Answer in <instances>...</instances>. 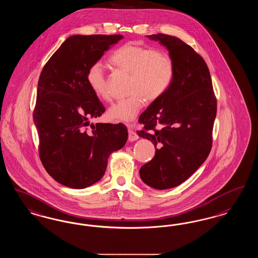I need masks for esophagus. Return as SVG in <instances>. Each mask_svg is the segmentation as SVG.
<instances>
[{
    "instance_id": "esophagus-1",
    "label": "esophagus",
    "mask_w": 258,
    "mask_h": 258,
    "mask_svg": "<svg viewBox=\"0 0 258 258\" xmlns=\"http://www.w3.org/2000/svg\"><path fill=\"white\" fill-rule=\"evenodd\" d=\"M139 138V136L137 135L136 133H134L133 130H128V140L130 141H135V140H137Z\"/></svg>"
}]
</instances>
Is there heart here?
Segmentation results:
<instances>
[{"mask_svg": "<svg viewBox=\"0 0 258 258\" xmlns=\"http://www.w3.org/2000/svg\"><path fill=\"white\" fill-rule=\"evenodd\" d=\"M110 61L132 77L128 89L132 95L108 108L107 117L114 122H132L146 101L158 100L174 80L175 64L170 54L161 50H152L142 44L125 43L114 51ZM86 82L98 98L110 100L108 79L102 62H94L88 67Z\"/></svg>", "mask_w": 258, "mask_h": 258, "instance_id": "obj_1", "label": "heart"}]
</instances>
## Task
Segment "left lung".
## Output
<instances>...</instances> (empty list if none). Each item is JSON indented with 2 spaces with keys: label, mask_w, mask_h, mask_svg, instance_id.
<instances>
[{
  "label": "left lung",
  "mask_w": 258,
  "mask_h": 258,
  "mask_svg": "<svg viewBox=\"0 0 258 258\" xmlns=\"http://www.w3.org/2000/svg\"><path fill=\"white\" fill-rule=\"evenodd\" d=\"M169 51L175 64L172 84L163 96L150 104L139 122L140 137L155 145V157L140 168L147 185L158 190L184 182L200 168L212 147L217 101L204 58L175 36L147 35ZM159 125L160 130H155Z\"/></svg>",
  "instance_id": "8db88e82"
}]
</instances>
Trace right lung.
<instances>
[{
	"instance_id": "right-lung-1",
	"label": "right lung",
	"mask_w": 258,
	"mask_h": 258,
	"mask_svg": "<svg viewBox=\"0 0 258 258\" xmlns=\"http://www.w3.org/2000/svg\"><path fill=\"white\" fill-rule=\"evenodd\" d=\"M123 35L68 37L42 70L33 112L39 155L48 174L62 185L83 189L99 181L107 159L127 140L124 124H90L105 111L86 82L88 67Z\"/></svg>"
}]
</instances>
